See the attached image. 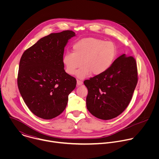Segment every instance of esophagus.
<instances>
[{
	"label": "esophagus",
	"mask_w": 159,
	"mask_h": 159,
	"mask_svg": "<svg viewBox=\"0 0 159 159\" xmlns=\"http://www.w3.org/2000/svg\"><path fill=\"white\" fill-rule=\"evenodd\" d=\"M77 85H81L83 84V82L80 80H77Z\"/></svg>",
	"instance_id": "1"
}]
</instances>
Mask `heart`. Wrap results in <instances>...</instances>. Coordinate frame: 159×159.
I'll return each mask as SVG.
<instances>
[{
  "label": "heart",
  "mask_w": 159,
  "mask_h": 159,
  "mask_svg": "<svg viewBox=\"0 0 159 159\" xmlns=\"http://www.w3.org/2000/svg\"><path fill=\"white\" fill-rule=\"evenodd\" d=\"M117 55L115 43L95 38H85L75 42L72 46V53L67 52L62 58L65 72L80 79L90 74L99 75L107 70Z\"/></svg>",
  "instance_id": "1"
}]
</instances>
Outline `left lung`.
<instances>
[{"label":"left lung","instance_id":"8db88e82","mask_svg":"<svg viewBox=\"0 0 159 159\" xmlns=\"http://www.w3.org/2000/svg\"><path fill=\"white\" fill-rule=\"evenodd\" d=\"M137 82V61L123 54L104 73L84 80L88 111L103 120L117 117L128 106Z\"/></svg>","mask_w":159,"mask_h":159}]
</instances>
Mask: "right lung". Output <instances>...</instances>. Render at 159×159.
<instances>
[{
  "instance_id": "1",
  "label": "right lung",
  "mask_w": 159,
  "mask_h": 159,
  "mask_svg": "<svg viewBox=\"0 0 159 159\" xmlns=\"http://www.w3.org/2000/svg\"><path fill=\"white\" fill-rule=\"evenodd\" d=\"M75 36L70 30L51 33L38 40L22 54L17 85L25 102L34 115L54 118L65 110L75 78L68 74L62 63L68 40Z\"/></svg>"
}]
</instances>
